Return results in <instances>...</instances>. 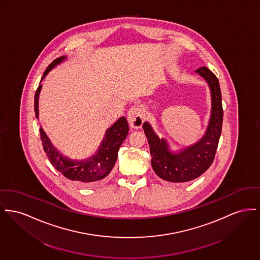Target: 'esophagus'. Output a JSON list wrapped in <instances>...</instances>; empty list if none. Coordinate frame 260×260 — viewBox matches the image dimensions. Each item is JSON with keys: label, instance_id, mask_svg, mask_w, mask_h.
<instances>
[{"label": "esophagus", "instance_id": "esophagus-1", "mask_svg": "<svg viewBox=\"0 0 260 260\" xmlns=\"http://www.w3.org/2000/svg\"><path fill=\"white\" fill-rule=\"evenodd\" d=\"M127 121L129 122V124L135 128L141 127L142 123L144 122L143 110L138 106L131 108L127 112Z\"/></svg>", "mask_w": 260, "mask_h": 260}]
</instances>
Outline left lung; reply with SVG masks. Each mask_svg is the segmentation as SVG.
Wrapping results in <instances>:
<instances>
[{
  "label": "left lung",
  "instance_id": "obj_1",
  "mask_svg": "<svg viewBox=\"0 0 260 260\" xmlns=\"http://www.w3.org/2000/svg\"><path fill=\"white\" fill-rule=\"evenodd\" d=\"M196 72L208 82L212 97L211 118L203 138L187 149L172 153L166 141L157 137L148 122L142 125L149 143L154 172L161 179L172 183L194 180L211 166L222 132L223 107L219 80L206 67L199 68Z\"/></svg>",
  "mask_w": 260,
  "mask_h": 260
}]
</instances>
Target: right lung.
<instances>
[{
	"mask_svg": "<svg viewBox=\"0 0 260 260\" xmlns=\"http://www.w3.org/2000/svg\"><path fill=\"white\" fill-rule=\"evenodd\" d=\"M62 60H64V57L58 58L52 61L44 72L42 79L46 77L47 74L55 66L60 63ZM40 90L41 85L38 86L34 96V111L36 118H38V98ZM127 133L128 124L125 118L122 117L106 132V136L103 139L98 152L86 160L77 161L69 159L68 157H64L61 153L58 152L50 142L49 138H47L44 131L40 128L43 148L51 164L59 172H61L66 178L84 184L97 183L107 177L117 161L118 151L122 145V141L126 138Z\"/></svg>",
	"mask_w": 260,
	"mask_h": 260,
	"instance_id": "add662e5",
	"label": "right lung"
}]
</instances>
